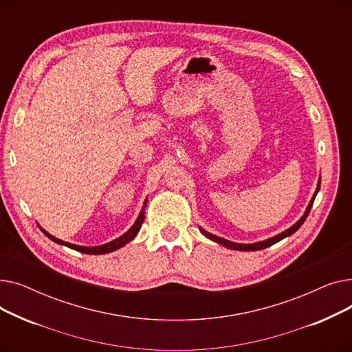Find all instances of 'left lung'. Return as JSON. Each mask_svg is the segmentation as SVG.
<instances>
[{"instance_id": "1", "label": "left lung", "mask_w": 352, "mask_h": 352, "mask_svg": "<svg viewBox=\"0 0 352 352\" xmlns=\"http://www.w3.org/2000/svg\"><path fill=\"white\" fill-rule=\"evenodd\" d=\"M320 184H321V181H318V188H317L316 194H314V197H312V199H311V202H309V206H308L305 214L301 217V219L298 221V223H295V224H294L291 228H288L287 231H284V232H281V234H278V235H275V236H272V238L265 239V241L254 243V244H238V243L228 241V239H226V238H221V236H217V235H214V234H210V232H207V231H204V230H201V232L204 234L207 238L212 239V241H215V243H218V244H221V245H226V247H228V248H232V250H239V251H256V250H263V248L271 247L272 244L281 241L283 238H285V236L294 234L295 231H297V230L304 224V221H305V218L308 217V214H309V211H311V207H312V204H314V199H316V195H317V192H318V190H320Z\"/></svg>"}]
</instances>
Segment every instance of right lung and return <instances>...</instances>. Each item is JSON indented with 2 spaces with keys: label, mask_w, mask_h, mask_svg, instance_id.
Returning <instances> with one entry per match:
<instances>
[{
  "label": "right lung",
  "mask_w": 352,
  "mask_h": 352,
  "mask_svg": "<svg viewBox=\"0 0 352 352\" xmlns=\"http://www.w3.org/2000/svg\"><path fill=\"white\" fill-rule=\"evenodd\" d=\"M145 206H146V202L144 204V207H145ZM144 217H145V214H144V208H142V211L140 212V215H138V218H137V221H135V224H134L131 228H129L124 235L118 236L117 239H114V241H111V243L104 244V245H98V247H80V245H74V244H69V243H64V241H61V239L55 238V236H52L51 234H48L47 231H44L43 228H41V230H43V232H44L50 239H52L54 243L65 245V247L76 250V251H78V252H84V254H107V252H113V251H116V250L124 247L125 244H128L129 241H131V239L138 234V231H140V228H141V226H142V223H144Z\"/></svg>",
  "instance_id": "1"
}]
</instances>
